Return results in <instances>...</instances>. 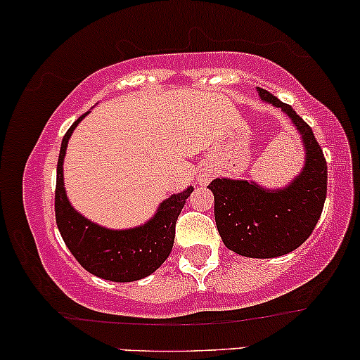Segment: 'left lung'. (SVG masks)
Returning <instances> with one entry per match:
<instances>
[{
  "label": "left lung",
  "mask_w": 360,
  "mask_h": 360,
  "mask_svg": "<svg viewBox=\"0 0 360 360\" xmlns=\"http://www.w3.org/2000/svg\"><path fill=\"white\" fill-rule=\"evenodd\" d=\"M260 100L292 122L304 148V166L288 186L267 189L254 181L217 177L208 186L214 196V221L226 249L252 259L286 255L315 230L326 198V162L313 130L286 103L257 88Z\"/></svg>",
  "instance_id": "obj_1"
}]
</instances>
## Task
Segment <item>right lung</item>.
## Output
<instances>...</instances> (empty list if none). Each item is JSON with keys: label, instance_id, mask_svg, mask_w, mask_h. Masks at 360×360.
I'll list each match as a JSON object with an SVG mask.
<instances>
[{"label": "right lung", "instance_id": "1", "mask_svg": "<svg viewBox=\"0 0 360 360\" xmlns=\"http://www.w3.org/2000/svg\"><path fill=\"white\" fill-rule=\"evenodd\" d=\"M89 113V111H88ZM84 113L72 123L60 143L57 160L56 221L68 249L91 274L113 283H131L150 276L164 264L172 250L176 220L193 193V186L171 194L159 205L155 214L134 229L113 230L88 220L69 201L64 188V157L74 128Z\"/></svg>", "mask_w": 360, "mask_h": 360}]
</instances>
